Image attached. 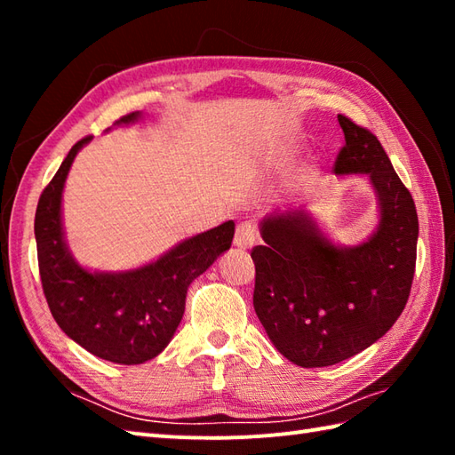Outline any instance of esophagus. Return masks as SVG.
<instances>
[{"label": "esophagus", "instance_id": "1", "mask_svg": "<svg viewBox=\"0 0 455 455\" xmlns=\"http://www.w3.org/2000/svg\"><path fill=\"white\" fill-rule=\"evenodd\" d=\"M256 227L252 222H240L236 227V233H235V246L240 250H248L252 248L256 243Z\"/></svg>", "mask_w": 455, "mask_h": 455}]
</instances>
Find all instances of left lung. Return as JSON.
<instances>
[{
	"label": "left lung",
	"instance_id": "8db88e82",
	"mask_svg": "<svg viewBox=\"0 0 455 455\" xmlns=\"http://www.w3.org/2000/svg\"><path fill=\"white\" fill-rule=\"evenodd\" d=\"M346 144L336 176L363 173L379 222L363 243H332L305 209L259 222L264 246L252 250L254 308L269 340L289 362L326 367L360 354L389 331L411 293L419 217L381 142L338 115Z\"/></svg>",
	"mask_w": 455,
	"mask_h": 455
}]
</instances>
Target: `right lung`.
I'll return each instance as SVG.
<instances>
[{
  "label": "right lung",
  "instance_id": "1",
  "mask_svg": "<svg viewBox=\"0 0 455 455\" xmlns=\"http://www.w3.org/2000/svg\"><path fill=\"white\" fill-rule=\"evenodd\" d=\"M142 113L117 124L137 123ZM92 137L76 142L36 205L35 238L46 303L66 336L113 363L137 365L170 344L186 311L188 287L233 244L235 222L181 240L150 264L124 272H92L66 244L62 191L72 162Z\"/></svg>",
  "mask_w": 455,
  "mask_h": 455
}]
</instances>
